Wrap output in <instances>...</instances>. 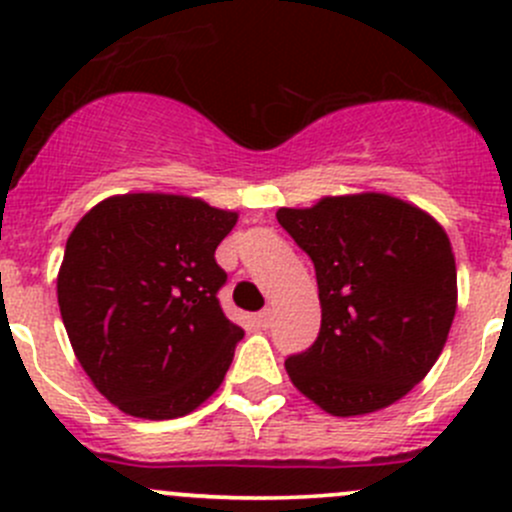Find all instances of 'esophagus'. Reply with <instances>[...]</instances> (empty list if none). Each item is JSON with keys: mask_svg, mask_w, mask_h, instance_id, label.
Segmentation results:
<instances>
[{"mask_svg": "<svg viewBox=\"0 0 512 512\" xmlns=\"http://www.w3.org/2000/svg\"><path fill=\"white\" fill-rule=\"evenodd\" d=\"M257 324H260L262 329H267L272 324V309H262L260 314H257Z\"/></svg>", "mask_w": 512, "mask_h": 512, "instance_id": "esophagus-1", "label": "esophagus"}]
</instances>
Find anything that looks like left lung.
I'll return each mask as SVG.
<instances>
[{
  "mask_svg": "<svg viewBox=\"0 0 512 512\" xmlns=\"http://www.w3.org/2000/svg\"><path fill=\"white\" fill-rule=\"evenodd\" d=\"M314 262L322 327L287 356L292 384L332 416L394 404L431 371L456 317V260L443 227L381 193L280 208Z\"/></svg>",
  "mask_w": 512,
  "mask_h": 512,
  "instance_id": "8db88e82",
  "label": "left lung"
}]
</instances>
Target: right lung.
<instances>
[{"label":"right lung","mask_w":512,"mask_h":512,"mask_svg":"<svg viewBox=\"0 0 512 512\" xmlns=\"http://www.w3.org/2000/svg\"><path fill=\"white\" fill-rule=\"evenodd\" d=\"M237 213L198 198L128 193L66 240L56 292L76 359L113 406L178 418L220 384L245 332L225 317L215 250Z\"/></svg>","instance_id":"right-lung-1"}]
</instances>
